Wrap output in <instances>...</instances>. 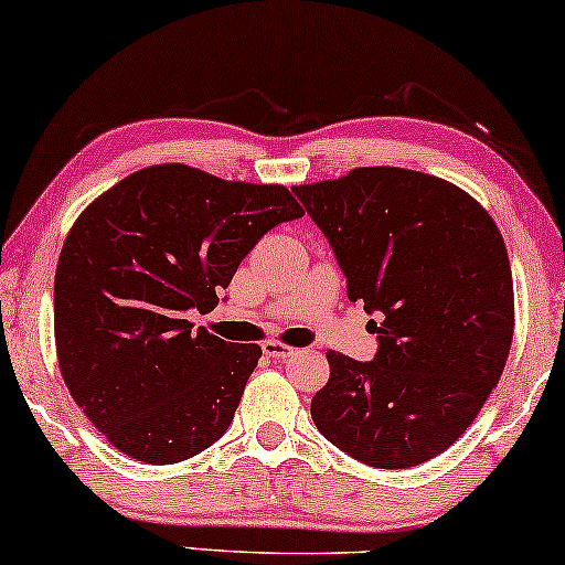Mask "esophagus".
I'll use <instances>...</instances> for the list:
<instances>
[{
	"mask_svg": "<svg viewBox=\"0 0 565 565\" xmlns=\"http://www.w3.org/2000/svg\"><path fill=\"white\" fill-rule=\"evenodd\" d=\"M262 350H265V354H269V358H275V360H285L292 354V347L285 342H277V339H267V342L262 344Z\"/></svg>",
	"mask_w": 565,
	"mask_h": 565,
	"instance_id": "1",
	"label": "esophagus"
}]
</instances>
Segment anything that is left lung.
Returning a JSON list of instances; mask_svg holds the SVG:
<instances>
[{
    "label": "left lung",
    "instance_id": "left-lung-1",
    "mask_svg": "<svg viewBox=\"0 0 565 565\" xmlns=\"http://www.w3.org/2000/svg\"><path fill=\"white\" fill-rule=\"evenodd\" d=\"M292 192L327 234L347 296L381 313L375 360L327 352L313 424L373 468L445 452L491 396L512 347L514 285L497 223L458 184L401 167H358Z\"/></svg>",
    "mask_w": 565,
    "mask_h": 565
}]
</instances>
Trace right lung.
Segmentation results:
<instances>
[{"instance_id": "add662e5", "label": "right lung", "mask_w": 565, "mask_h": 565, "mask_svg": "<svg viewBox=\"0 0 565 565\" xmlns=\"http://www.w3.org/2000/svg\"><path fill=\"white\" fill-rule=\"evenodd\" d=\"M303 215L285 184L231 182L188 164L128 174L84 207L53 285L68 393L128 458L169 466L228 429L259 344H231L207 313L262 236Z\"/></svg>"}]
</instances>
